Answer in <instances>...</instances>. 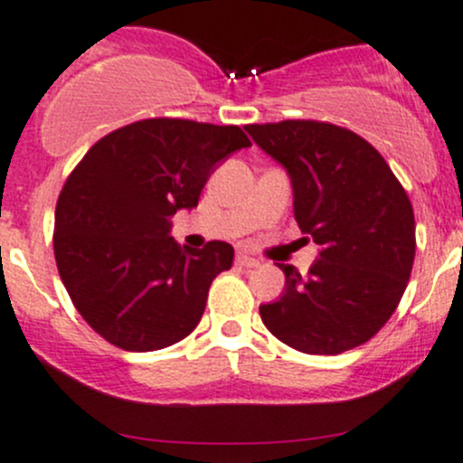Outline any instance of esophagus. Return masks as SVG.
Masks as SVG:
<instances>
[{
    "label": "esophagus",
    "instance_id": "esophagus-1",
    "mask_svg": "<svg viewBox=\"0 0 463 463\" xmlns=\"http://www.w3.org/2000/svg\"><path fill=\"white\" fill-rule=\"evenodd\" d=\"M235 261H237V264H240V266H246V269H255V266H260V260L250 258L249 253H237Z\"/></svg>",
    "mask_w": 463,
    "mask_h": 463
}]
</instances>
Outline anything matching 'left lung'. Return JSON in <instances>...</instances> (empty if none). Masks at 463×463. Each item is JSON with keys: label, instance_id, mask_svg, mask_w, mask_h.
<instances>
[{"label": "left lung", "instance_id": "8db88e82", "mask_svg": "<svg viewBox=\"0 0 463 463\" xmlns=\"http://www.w3.org/2000/svg\"><path fill=\"white\" fill-rule=\"evenodd\" d=\"M291 176L293 213L320 246L309 273L284 270L279 300L260 307L266 329L305 354L367 343L403 298L414 264V213L403 185L365 138L322 120L246 125Z\"/></svg>", "mask_w": 463, "mask_h": 463}]
</instances>
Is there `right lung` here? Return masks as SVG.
<instances>
[{
	"mask_svg": "<svg viewBox=\"0 0 463 463\" xmlns=\"http://www.w3.org/2000/svg\"><path fill=\"white\" fill-rule=\"evenodd\" d=\"M249 145L237 125L147 118L102 137L69 175L55 205V264L107 343L154 352L193 334L235 250L226 241L181 249L170 217L194 208L217 163Z\"/></svg>",
	"mask_w": 463,
	"mask_h": 463,
	"instance_id": "1",
	"label": "right lung"
}]
</instances>
